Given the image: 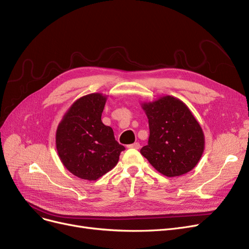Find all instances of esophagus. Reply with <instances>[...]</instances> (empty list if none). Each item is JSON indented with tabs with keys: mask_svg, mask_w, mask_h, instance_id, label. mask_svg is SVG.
Here are the masks:
<instances>
[{
	"mask_svg": "<svg viewBox=\"0 0 249 249\" xmlns=\"http://www.w3.org/2000/svg\"><path fill=\"white\" fill-rule=\"evenodd\" d=\"M128 148L129 149H135V150H139L141 148V144L139 142H134L132 144H129L128 145Z\"/></svg>",
	"mask_w": 249,
	"mask_h": 249,
	"instance_id": "obj_1",
	"label": "esophagus"
}]
</instances>
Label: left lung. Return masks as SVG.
Masks as SVG:
<instances>
[{
    "instance_id": "obj_1",
    "label": "left lung",
    "mask_w": 249,
    "mask_h": 249,
    "mask_svg": "<svg viewBox=\"0 0 249 249\" xmlns=\"http://www.w3.org/2000/svg\"><path fill=\"white\" fill-rule=\"evenodd\" d=\"M142 108L149 119V143L142 155L167 178L194 169L205 148V136L188 106L172 95L143 101Z\"/></svg>"
}]
</instances>
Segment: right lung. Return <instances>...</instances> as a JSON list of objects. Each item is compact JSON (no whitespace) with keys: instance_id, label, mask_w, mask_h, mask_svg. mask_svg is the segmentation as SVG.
<instances>
[{"instance_id":"1","label":"right lung","mask_w":249,"mask_h":249,"mask_svg":"<svg viewBox=\"0 0 249 249\" xmlns=\"http://www.w3.org/2000/svg\"><path fill=\"white\" fill-rule=\"evenodd\" d=\"M107 95L90 93L78 98L59 122L55 143L58 157L73 176L96 180L112 170L125 150L114 131L101 121Z\"/></svg>"}]
</instances>
